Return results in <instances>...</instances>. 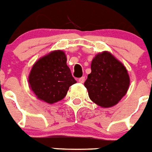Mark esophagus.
Segmentation results:
<instances>
[{"mask_svg": "<svg viewBox=\"0 0 152 152\" xmlns=\"http://www.w3.org/2000/svg\"><path fill=\"white\" fill-rule=\"evenodd\" d=\"M84 80H85V77H81L78 79V81L80 83H84Z\"/></svg>", "mask_w": 152, "mask_h": 152, "instance_id": "obj_1", "label": "esophagus"}]
</instances>
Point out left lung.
I'll list each match as a JSON object with an SVG mask.
<instances>
[{"label": "left lung", "instance_id": "8db88e82", "mask_svg": "<svg viewBox=\"0 0 152 152\" xmlns=\"http://www.w3.org/2000/svg\"><path fill=\"white\" fill-rule=\"evenodd\" d=\"M84 86L93 102L102 107H110L126 95L129 77L124 65L110 53L104 52L93 59L91 73Z\"/></svg>", "mask_w": 152, "mask_h": 152}]
</instances>
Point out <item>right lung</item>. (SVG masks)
<instances>
[{
  "mask_svg": "<svg viewBox=\"0 0 152 152\" xmlns=\"http://www.w3.org/2000/svg\"><path fill=\"white\" fill-rule=\"evenodd\" d=\"M62 51H55L41 58L31 70L29 83L40 100L53 103L66 96L70 86L77 82L66 64Z\"/></svg>",
  "mask_w": 152,
  "mask_h": 152,
  "instance_id": "1",
  "label": "right lung"
}]
</instances>
